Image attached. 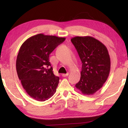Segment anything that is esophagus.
Segmentation results:
<instances>
[{
	"instance_id": "34e87169",
	"label": "esophagus",
	"mask_w": 128,
	"mask_h": 128,
	"mask_svg": "<svg viewBox=\"0 0 128 128\" xmlns=\"http://www.w3.org/2000/svg\"><path fill=\"white\" fill-rule=\"evenodd\" d=\"M69 72H67L66 74H62V77H66V76L69 75Z\"/></svg>"
}]
</instances>
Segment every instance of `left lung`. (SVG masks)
I'll list each match as a JSON object with an SVG mask.
<instances>
[{
	"mask_svg": "<svg viewBox=\"0 0 128 128\" xmlns=\"http://www.w3.org/2000/svg\"><path fill=\"white\" fill-rule=\"evenodd\" d=\"M71 41L82 63L76 88L83 94H93L102 88L110 74V60L107 48L90 36H76Z\"/></svg>",
	"mask_w": 128,
	"mask_h": 128,
	"instance_id": "left-lung-1",
	"label": "left lung"
}]
</instances>
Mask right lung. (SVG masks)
<instances>
[{
	"label": "right lung",
	"mask_w": 128,
	"mask_h": 128,
	"mask_svg": "<svg viewBox=\"0 0 128 128\" xmlns=\"http://www.w3.org/2000/svg\"><path fill=\"white\" fill-rule=\"evenodd\" d=\"M65 40L40 34L26 40L19 50L16 62L18 78L27 94L38 101H45L56 92L59 78L53 74L49 58Z\"/></svg>",
	"instance_id": "obj_1"
}]
</instances>
